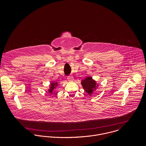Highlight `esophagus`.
<instances>
[{
	"mask_svg": "<svg viewBox=\"0 0 146 146\" xmlns=\"http://www.w3.org/2000/svg\"><path fill=\"white\" fill-rule=\"evenodd\" d=\"M67 79L69 82H72L74 81V78L72 76H68L67 77Z\"/></svg>",
	"mask_w": 146,
	"mask_h": 146,
	"instance_id": "obj_1",
	"label": "esophagus"
}]
</instances>
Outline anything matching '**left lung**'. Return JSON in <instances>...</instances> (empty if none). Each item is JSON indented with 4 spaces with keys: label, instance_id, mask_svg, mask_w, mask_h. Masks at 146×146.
<instances>
[{
    "label": "left lung",
    "instance_id": "left-lung-1",
    "mask_svg": "<svg viewBox=\"0 0 146 146\" xmlns=\"http://www.w3.org/2000/svg\"><path fill=\"white\" fill-rule=\"evenodd\" d=\"M82 85L84 90L89 95H91L93 90L97 88V83L91 77H87L82 81Z\"/></svg>",
    "mask_w": 146,
    "mask_h": 146
}]
</instances>
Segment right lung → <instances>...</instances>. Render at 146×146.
Segmentation results:
<instances>
[{
	"instance_id": "add662e5",
	"label": "right lung",
	"mask_w": 146,
	"mask_h": 146,
	"mask_svg": "<svg viewBox=\"0 0 146 146\" xmlns=\"http://www.w3.org/2000/svg\"><path fill=\"white\" fill-rule=\"evenodd\" d=\"M58 86V83L57 82H56V83H50V89L48 90H49V92L50 93H53V92L54 91L53 90L54 89V88H56V86Z\"/></svg>"
}]
</instances>
